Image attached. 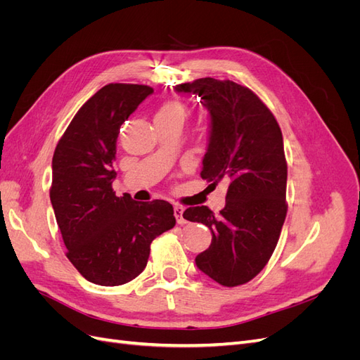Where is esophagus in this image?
I'll list each match as a JSON object with an SVG mask.
<instances>
[{"label": "esophagus", "mask_w": 360, "mask_h": 360, "mask_svg": "<svg viewBox=\"0 0 360 360\" xmlns=\"http://www.w3.org/2000/svg\"><path fill=\"white\" fill-rule=\"evenodd\" d=\"M183 212H184V209L181 205L174 207V216H176V219H177L179 224H186V219L183 217Z\"/></svg>", "instance_id": "34e87169"}]
</instances>
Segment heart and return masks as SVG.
<instances>
[{"label":"heart","mask_w":360,"mask_h":360,"mask_svg":"<svg viewBox=\"0 0 360 360\" xmlns=\"http://www.w3.org/2000/svg\"><path fill=\"white\" fill-rule=\"evenodd\" d=\"M188 117V108L184 106L180 102H168L165 105H162L155 118H171V120H177V122H184V118Z\"/></svg>","instance_id":"1"}]
</instances>
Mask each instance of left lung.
Masks as SVG:
<instances>
[{"label": "left lung", "mask_w": 360, "mask_h": 360, "mask_svg": "<svg viewBox=\"0 0 360 360\" xmlns=\"http://www.w3.org/2000/svg\"><path fill=\"white\" fill-rule=\"evenodd\" d=\"M198 94L210 111L209 148L201 177L228 183L225 207H189L184 219L210 228L212 245L198 269L224 287L254 279L274 254L287 216V160L275 115L248 86L201 78L176 86Z\"/></svg>", "instance_id": "left-lung-1"}]
</instances>
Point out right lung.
I'll return each instance as SVG.
<instances>
[{"instance_id": "obj_1", "label": "right lung", "mask_w": 360, "mask_h": 360, "mask_svg": "<svg viewBox=\"0 0 360 360\" xmlns=\"http://www.w3.org/2000/svg\"><path fill=\"white\" fill-rule=\"evenodd\" d=\"M151 93L138 84L102 86L75 114L53 151L49 197L66 255L97 285L135 279L147 266L151 242L176 225L168 201L138 202L112 191L120 126Z\"/></svg>"}]
</instances>
